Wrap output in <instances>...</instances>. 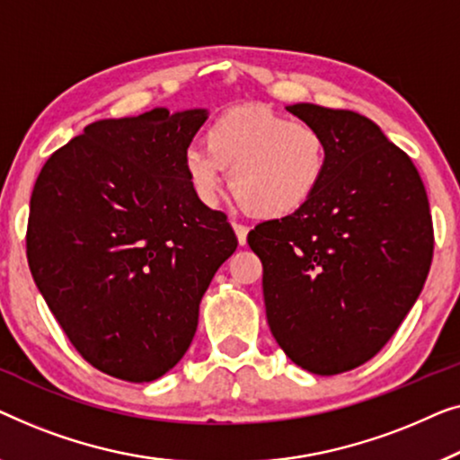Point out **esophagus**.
<instances>
[{
	"mask_svg": "<svg viewBox=\"0 0 460 460\" xmlns=\"http://www.w3.org/2000/svg\"><path fill=\"white\" fill-rule=\"evenodd\" d=\"M233 231H235V235H237V243L239 245H245V239H248V227L233 223Z\"/></svg>",
	"mask_w": 460,
	"mask_h": 460,
	"instance_id": "34e87169",
	"label": "esophagus"
}]
</instances>
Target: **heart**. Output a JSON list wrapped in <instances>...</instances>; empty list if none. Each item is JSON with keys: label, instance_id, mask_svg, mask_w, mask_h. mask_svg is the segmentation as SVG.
I'll return each mask as SVG.
<instances>
[{"label": "heart", "instance_id": "b5f03b06", "mask_svg": "<svg viewBox=\"0 0 460 460\" xmlns=\"http://www.w3.org/2000/svg\"><path fill=\"white\" fill-rule=\"evenodd\" d=\"M185 177L204 202L217 198L223 168L235 204L258 221H281L321 191L329 171L325 135L313 122L267 108H239L218 116L183 156Z\"/></svg>", "mask_w": 460, "mask_h": 460}]
</instances>
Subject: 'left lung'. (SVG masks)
Here are the masks:
<instances>
[{
    "instance_id": "8db88e82",
    "label": "left lung",
    "mask_w": 460,
    "mask_h": 460,
    "mask_svg": "<svg viewBox=\"0 0 460 460\" xmlns=\"http://www.w3.org/2000/svg\"><path fill=\"white\" fill-rule=\"evenodd\" d=\"M329 146L313 202L256 225L267 321L297 367L338 375L371 360L421 294L433 225L412 160L367 116L314 103L288 106Z\"/></svg>"
}]
</instances>
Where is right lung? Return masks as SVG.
<instances>
[{"instance_id":"add662e5","label":"right lung","mask_w":460,"mask_h":460,"mask_svg":"<svg viewBox=\"0 0 460 460\" xmlns=\"http://www.w3.org/2000/svg\"><path fill=\"white\" fill-rule=\"evenodd\" d=\"M204 110L92 122L43 164L27 258L76 352L122 381H154L190 348L199 300L235 252L227 217L199 202L183 156Z\"/></svg>"}]
</instances>
